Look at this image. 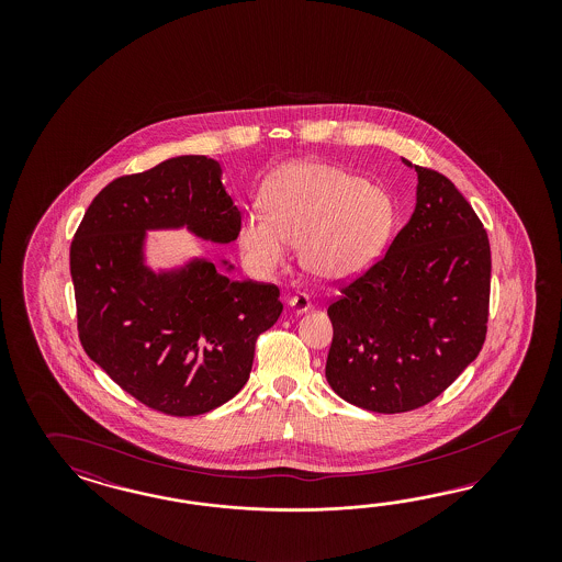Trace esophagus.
Segmentation results:
<instances>
[{"mask_svg":"<svg viewBox=\"0 0 562 562\" xmlns=\"http://www.w3.org/2000/svg\"><path fill=\"white\" fill-rule=\"evenodd\" d=\"M290 308L294 311V313H305L311 308V299H308V294L305 292H299V294H294V296H290Z\"/></svg>","mask_w":562,"mask_h":562,"instance_id":"esophagus-1","label":"esophagus"}]
</instances>
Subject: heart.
<instances>
[{"mask_svg":"<svg viewBox=\"0 0 562 562\" xmlns=\"http://www.w3.org/2000/svg\"><path fill=\"white\" fill-rule=\"evenodd\" d=\"M261 207L245 214L238 243L261 272H273L299 245L306 272L341 280L362 272L390 235V195L329 162H294L261 189Z\"/></svg>","mask_w":562,"mask_h":562,"instance_id":"b5f03b06","label":"heart"}]
</instances>
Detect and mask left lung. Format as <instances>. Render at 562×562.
Wrapping results in <instances>:
<instances>
[{"label":"left lung","mask_w":562,"mask_h":562,"mask_svg":"<svg viewBox=\"0 0 562 562\" xmlns=\"http://www.w3.org/2000/svg\"><path fill=\"white\" fill-rule=\"evenodd\" d=\"M414 167L412 218L371 268L341 282L327 306L334 325L327 383L341 400L381 414L439 397L480 355L488 329L484 224L445 175Z\"/></svg>","instance_id":"left-lung-1"}]
</instances>
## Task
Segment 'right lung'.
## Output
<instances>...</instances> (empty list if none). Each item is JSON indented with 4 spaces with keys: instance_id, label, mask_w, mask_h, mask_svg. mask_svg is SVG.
I'll use <instances>...</instances> for the list:
<instances>
[{
    "instance_id": "add662e5",
    "label": "right lung",
    "mask_w": 562,
    "mask_h": 562,
    "mask_svg": "<svg viewBox=\"0 0 562 562\" xmlns=\"http://www.w3.org/2000/svg\"><path fill=\"white\" fill-rule=\"evenodd\" d=\"M231 243L240 212L207 156H177L111 181L88 205L71 247L78 336L123 392L167 416H198L247 383L256 341L282 301L276 284L233 280L212 261L154 276L146 228L181 226Z\"/></svg>"
}]
</instances>
